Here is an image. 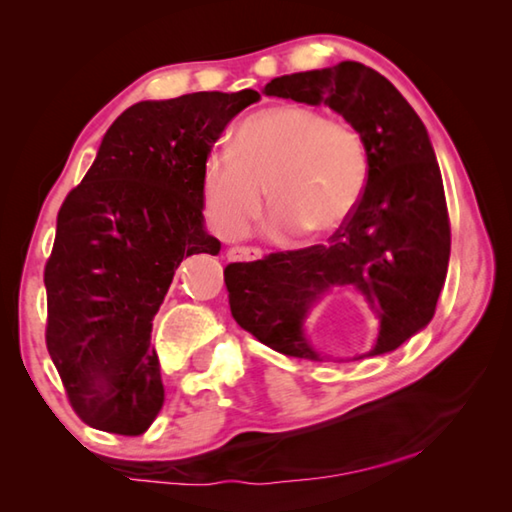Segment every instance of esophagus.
<instances>
[{
	"mask_svg": "<svg viewBox=\"0 0 512 512\" xmlns=\"http://www.w3.org/2000/svg\"><path fill=\"white\" fill-rule=\"evenodd\" d=\"M259 257H262V250L253 246H235L228 250V259L232 262H255Z\"/></svg>",
	"mask_w": 512,
	"mask_h": 512,
	"instance_id": "34e87169",
	"label": "esophagus"
}]
</instances>
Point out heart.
I'll use <instances>...</instances> for the list:
<instances>
[{
  "label": "heart",
  "instance_id": "1",
  "mask_svg": "<svg viewBox=\"0 0 512 512\" xmlns=\"http://www.w3.org/2000/svg\"><path fill=\"white\" fill-rule=\"evenodd\" d=\"M368 178L370 153L357 126L302 103H275L241 121L235 146L207 155L203 196L223 237L244 235L262 212L266 189L275 203L268 219L275 237L300 228L329 235L357 210Z\"/></svg>",
  "mask_w": 512,
  "mask_h": 512
}]
</instances>
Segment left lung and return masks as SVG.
Listing matches in <instances>:
<instances>
[{"label": "left lung", "mask_w": 512, "mask_h": 512, "mask_svg": "<svg viewBox=\"0 0 512 512\" xmlns=\"http://www.w3.org/2000/svg\"><path fill=\"white\" fill-rule=\"evenodd\" d=\"M264 92L325 103L357 126L368 144L370 178L359 207L327 244L225 266L232 318L275 352L323 361L302 323L329 291L350 287L379 318L375 348L363 357L397 350L436 314L452 246L427 128L391 81L354 60L280 76Z\"/></svg>", "instance_id": "obj_1"}]
</instances>
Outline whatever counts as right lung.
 I'll use <instances>...</instances> for the list:
<instances>
[{
    "label": "right lung",
    "mask_w": 512,
    "mask_h": 512,
    "mask_svg": "<svg viewBox=\"0 0 512 512\" xmlns=\"http://www.w3.org/2000/svg\"><path fill=\"white\" fill-rule=\"evenodd\" d=\"M259 92H194L121 112L67 194L45 266L47 350L76 415L140 436L164 402L153 318L180 262L216 255L203 164Z\"/></svg>",
    "instance_id": "obj_1"
}]
</instances>
